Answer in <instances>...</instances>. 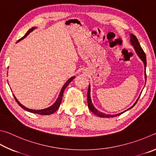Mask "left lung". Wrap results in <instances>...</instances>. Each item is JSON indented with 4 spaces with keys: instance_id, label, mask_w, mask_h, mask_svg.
Returning <instances> with one entry per match:
<instances>
[{
    "instance_id": "1",
    "label": "left lung",
    "mask_w": 156,
    "mask_h": 156,
    "mask_svg": "<svg viewBox=\"0 0 156 156\" xmlns=\"http://www.w3.org/2000/svg\"><path fill=\"white\" fill-rule=\"evenodd\" d=\"M130 42H131V44L132 45V46L134 48V50L136 51V54L138 55V56L140 57V59L142 60V61L143 62V64H144V79H145V82H146V80H147V75H146V66H147V59H146V55H145V53H144V52L143 51V48L140 46V43H139L138 40L136 37L134 35L131 34L130 35ZM87 97H88V108L90 109V110L92 112H93L95 115H97L99 117H102V118H110V117H114V116H117L120 115V114H122L125 112H126L127 110H130V109H132L133 106L136 105V103H137L138 100L139 99V97L136 100V101L133 103V105L132 106V107H130L129 108H128L127 110H126L124 112H122L121 113H119V114H105V113H103L101 112H100L99 110H97L96 108H95L94 106L93 105L92 103V100H91V97H90V85L89 84V87H88V95H87Z\"/></svg>"
}]
</instances>
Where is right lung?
<instances>
[{
	"label": "right lung",
	"mask_w": 156,
	"mask_h": 156,
	"mask_svg": "<svg viewBox=\"0 0 156 156\" xmlns=\"http://www.w3.org/2000/svg\"><path fill=\"white\" fill-rule=\"evenodd\" d=\"M35 28H36V27H32L31 29H30L29 30V31L26 33V34L24 35L23 37H21L20 39L17 42H20V40L24 39V38H25V37L27 36V35H28L30 34V33L34 31V30ZM75 78V76H72V77H70V78L69 79V80H68L66 81V83H64V85L63 86V87H62V89H61V91H60V92H59V94L58 97H57L56 101L55 102L53 105H52L51 106H50V107L47 108L42 109V110H32V109L27 108L25 107V106H24L23 105H22L21 103L18 101V99H16V97L14 96V95H13V97H14L15 99H16V102L18 103V104L19 105H20L22 108H23L24 110H25L26 111H28V112H31V113L37 114H41V115H49V114H53V113L55 112H56L57 110H58V108H59V107L60 104H61V102H62V97H63V94H64V90H65L66 88V87L68 86V84H69V83L71 82V81H73Z\"/></svg>",
	"instance_id": "obj_1"
}]
</instances>
